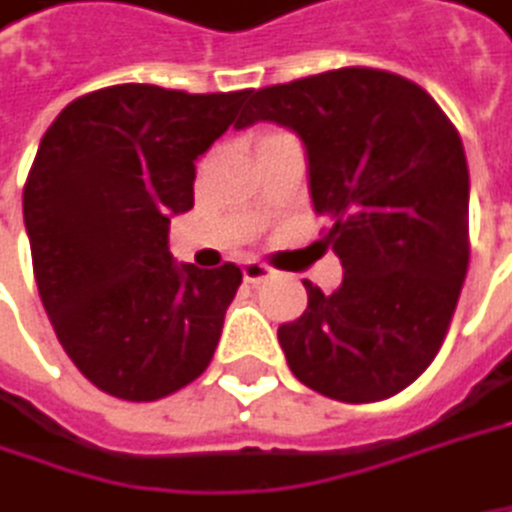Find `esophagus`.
<instances>
[{
	"instance_id": "esophagus-1",
	"label": "esophagus",
	"mask_w": 512,
	"mask_h": 512,
	"mask_svg": "<svg viewBox=\"0 0 512 512\" xmlns=\"http://www.w3.org/2000/svg\"><path fill=\"white\" fill-rule=\"evenodd\" d=\"M272 275H275V269L266 266V263H260V260H246V263H243V278H246L249 284H260V281H266V278H272Z\"/></svg>"
}]
</instances>
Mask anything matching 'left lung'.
Instances as JSON below:
<instances>
[{
  "label": "left lung",
  "instance_id": "obj_1",
  "mask_svg": "<svg viewBox=\"0 0 512 512\" xmlns=\"http://www.w3.org/2000/svg\"><path fill=\"white\" fill-rule=\"evenodd\" d=\"M302 137L313 210L343 284L304 281L307 310L278 328L293 375L366 404L401 393L437 357L469 269V166L460 134L416 81L340 67L255 90L240 128Z\"/></svg>",
  "mask_w": 512,
  "mask_h": 512
}]
</instances>
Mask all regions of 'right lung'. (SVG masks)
<instances>
[{
  "label": "right lung",
  "instance_id": "obj_1",
  "mask_svg": "<svg viewBox=\"0 0 512 512\" xmlns=\"http://www.w3.org/2000/svg\"><path fill=\"white\" fill-rule=\"evenodd\" d=\"M249 96L114 84L70 102L40 140L23 190L34 281L102 393L158 401L208 369L243 272L178 266L169 216L193 208L196 158Z\"/></svg>",
  "mask_w": 512,
  "mask_h": 512
}]
</instances>
